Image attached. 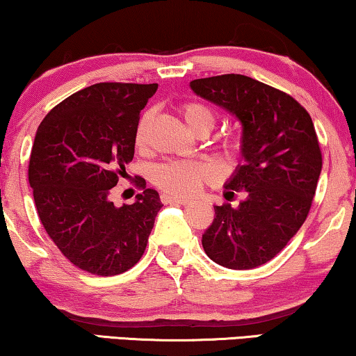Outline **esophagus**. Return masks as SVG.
I'll return each mask as SVG.
<instances>
[{
	"mask_svg": "<svg viewBox=\"0 0 356 356\" xmlns=\"http://www.w3.org/2000/svg\"><path fill=\"white\" fill-rule=\"evenodd\" d=\"M162 201H163V202H170V204H181V206H186V204L191 202L188 197L173 196V194H163Z\"/></svg>",
	"mask_w": 356,
	"mask_h": 356,
	"instance_id": "obj_1",
	"label": "esophagus"
}]
</instances>
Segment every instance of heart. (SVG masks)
<instances>
[{"instance_id": "b5f03b06", "label": "heart", "mask_w": 356, "mask_h": 356, "mask_svg": "<svg viewBox=\"0 0 356 356\" xmlns=\"http://www.w3.org/2000/svg\"><path fill=\"white\" fill-rule=\"evenodd\" d=\"M183 115L186 123L196 131H211L216 124V113L207 105L189 102L183 105ZM150 124V111L140 116L138 128H136L134 143L138 147H144L147 143V133ZM233 145V144H230ZM217 168L207 162H188V160H170L154 170V181L159 188L173 196H193L204 183H211L217 178Z\"/></svg>"}]
</instances>
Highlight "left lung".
I'll use <instances>...</instances> for the list:
<instances>
[{
    "instance_id": "1",
    "label": "left lung",
    "mask_w": 356,
    "mask_h": 356,
    "mask_svg": "<svg viewBox=\"0 0 356 356\" xmlns=\"http://www.w3.org/2000/svg\"><path fill=\"white\" fill-rule=\"evenodd\" d=\"M189 86L243 126V163L225 188L245 199L238 207L213 206L202 248L228 269H254L284 250L309 213L323 168L313 120L293 97L248 76L204 77Z\"/></svg>"
}]
</instances>
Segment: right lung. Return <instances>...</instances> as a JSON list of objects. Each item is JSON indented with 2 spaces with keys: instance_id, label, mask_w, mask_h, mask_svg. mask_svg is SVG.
<instances>
[{
  "instance_id": "add662e5",
  "label": "right lung",
  "mask_w": 356,
  "mask_h": 356,
  "mask_svg": "<svg viewBox=\"0 0 356 356\" xmlns=\"http://www.w3.org/2000/svg\"><path fill=\"white\" fill-rule=\"evenodd\" d=\"M159 84L100 82L58 104L38 126L29 183L48 236L89 274H123L143 257L159 193L145 188L116 207L110 194L134 157L140 110Z\"/></svg>"
}]
</instances>
